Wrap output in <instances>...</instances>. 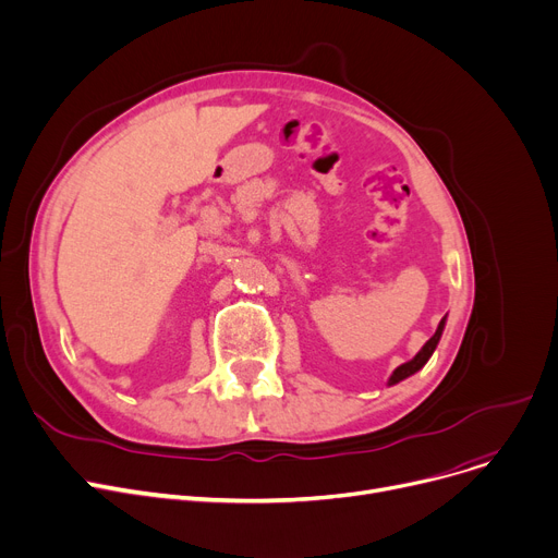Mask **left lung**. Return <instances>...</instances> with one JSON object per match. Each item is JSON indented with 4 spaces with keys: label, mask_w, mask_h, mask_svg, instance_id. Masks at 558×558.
<instances>
[{
    "label": "left lung",
    "mask_w": 558,
    "mask_h": 558,
    "mask_svg": "<svg viewBox=\"0 0 558 558\" xmlns=\"http://www.w3.org/2000/svg\"><path fill=\"white\" fill-rule=\"evenodd\" d=\"M444 326H446V317L439 322V326H437V331H435V336L423 344V349L410 360V363H405V365H401V367H397L395 369V374L389 376V385H397V383H401L403 378H408V376H412V374H416L425 363H428L430 360V355L435 353V349H437V344H439V338H441V333H444Z\"/></svg>",
    "instance_id": "1"
}]
</instances>
